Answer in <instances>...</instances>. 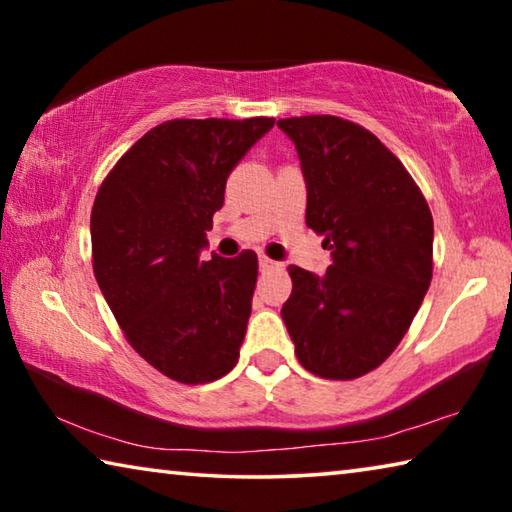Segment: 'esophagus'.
<instances>
[{
	"label": "esophagus",
	"instance_id": "obj_1",
	"mask_svg": "<svg viewBox=\"0 0 512 512\" xmlns=\"http://www.w3.org/2000/svg\"><path fill=\"white\" fill-rule=\"evenodd\" d=\"M282 264L280 262H273L271 257L266 255H259V271L262 273H271V271H280Z\"/></svg>",
	"mask_w": 512,
	"mask_h": 512
}]
</instances>
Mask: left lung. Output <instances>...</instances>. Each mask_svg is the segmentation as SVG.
Here are the masks:
<instances>
[{"mask_svg": "<svg viewBox=\"0 0 512 512\" xmlns=\"http://www.w3.org/2000/svg\"><path fill=\"white\" fill-rule=\"evenodd\" d=\"M307 183L305 221L332 266H289L282 320L296 357L325 379L381 366L409 332L431 284L433 219L420 187L375 135L334 115L280 119Z\"/></svg>", "mask_w": 512, "mask_h": 512, "instance_id": "left-lung-1", "label": "left lung"}]
</instances>
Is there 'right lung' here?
I'll return each mask as SVG.
<instances>
[{
  "mask_svg": "<svg viewBox=\"0 0 512 512\" xmlns=\"http://www.w3.org/2000/svg\"><path fill=\"white\" fill-rule=\"evenodd\" d=\"M275 119H171L151 128L94 198L92 268L128 343L180 384L237 366L257 255L201 257L225 180Z\"/></svg>",
  "mask_w": 512,
  "mask_h": 512,
  "instance_id": "1",
  "label": "right lung"
}]
</instances>
